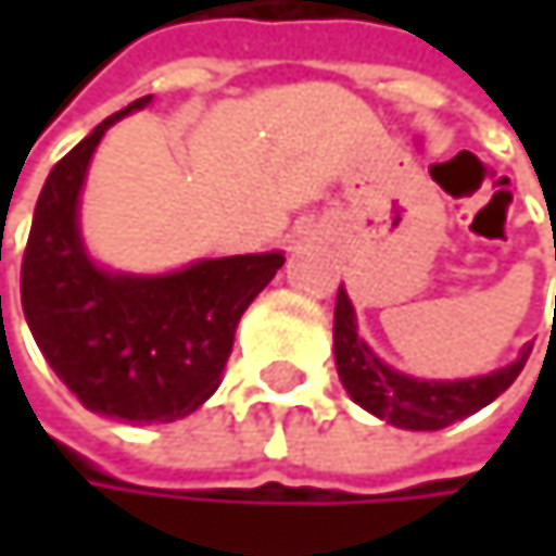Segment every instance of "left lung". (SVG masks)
Returning <instances> with one entry per match:
<instances>
[{
    "instance_id": "8db88e82",
    "label": "left lung",
    "mask_w": 556,
    "mask_h": 556,
    "mask_svg": "<svg viewBox=\"0 0 556 556\" xmlns=\"http://www.w3.org/2000/svg\"><path fill=\"white\" fill-rule=\"evenodd\" d=\"M531 348L521 351V357L508 367H502L490 377H473V380H415L399 370L387 367L361 338H357V321H354V305L344 292L338 289L334 302V364L338 377L351 399L374 412L395 428L408 431H438L447 428L483 405H490L496 395L515 383L528 361Z\"/></svg>"
}]
</instances>
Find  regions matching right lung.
<instances>
[{
    "instance_id": "add662e5",
    "label": "right lung",
    "mask_w": 556,
    "mask_h": 556,
    "mask_svg": "<svg viewBox=\"0 0 556 556\" xmlns=\"http://www.w3.org/2000/svg\"><path fill=\"white\" fill-rule=\"evenodd\" d=\"M148 102L109 115L56 161L22 257V308L56 377L89 412L135 425L176 421L218 389L244 308L286 261L279 251L241 254L164 277L89 261L76 225L89 157L109 125Z\"/></svg>"
}]
</instances>
